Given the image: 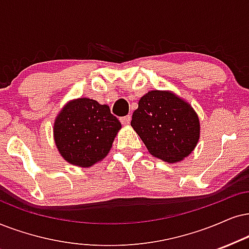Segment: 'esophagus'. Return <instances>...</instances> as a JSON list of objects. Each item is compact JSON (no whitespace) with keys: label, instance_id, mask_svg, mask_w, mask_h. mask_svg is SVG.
I'll return each instance as SVG.
<instances>
[{"label":"esophagus","instance_id":"1","mask_svg":"<svg viewBox=\"0 0 249 249\" xmlns=\"http://www.w3.org/2000/svg\"><path fill=\"white\" fill-rule=\"evenodd\" d=\"M131 122V116L127 115V116H124V117L121 118V123L123 125H128Z\"/></svg>","mask_w":249,"mask_h":249}]
</instances>
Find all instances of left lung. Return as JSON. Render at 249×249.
<instances>
[{
	"label": "left lung",
	"instance_id": "left-lung-1",
	"mask_svg": "<svg viewBox=\"0 0 249 249\" xmlns=\"http://www.w3.org/2000/svg\"><path fill=\"white\" fill-rule=\"evenodd\" d=\"M131 126L153 156L180 162L200 139V121L190 103L171 90H149L139 100Z\"/></svg>",
	"mask_w": 249,
	"mask_h": 249
}]
</instances>
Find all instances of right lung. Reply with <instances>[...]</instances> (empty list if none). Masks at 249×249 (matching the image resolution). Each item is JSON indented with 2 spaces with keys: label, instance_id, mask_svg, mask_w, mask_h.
<instances>
[{
  "label": "right lung",
  "instance_id": "right-lung-1",
  "mask_svg": "<svg viewBox=\"0 0 249 249\" xmlns=\"http://www.w3.org/2000/svg\"><path fill=\"white\" fill-rule=\"evenodd\" d=\"M121 122L107 105L88 97L69 101L55 118L54 140L65 161L89 168L102 161L111 149Z\"/></svg>",
  "mask_w": 249,
  "mask_h": 249
}]
</instances>
